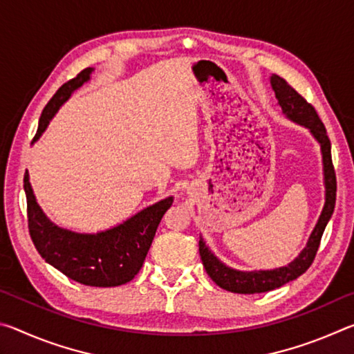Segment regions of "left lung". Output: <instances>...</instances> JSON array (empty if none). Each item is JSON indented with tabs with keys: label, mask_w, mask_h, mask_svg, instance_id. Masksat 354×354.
<instances>
[{
	"label": "left lung",
	"mask_w": 354,
	"mask_h": 354,
	"mask_svg": "<svg viewBox=\"0 0 354 354\" xmlns=\"http://www.w3.org/2000/svg\"><path fill=\"white\" fill-rule=\"evenodd\" d=\"M272 87L277 95V100L281 109L287 117L293 122H297L303 127L309 128L310 133L320 143L322 154H323V170H325V187H326V203L323 207V212L319 218V223L315 225L313 234L309 237L308 247L301 251L295 261L289 263L287 267L277 268V270H266V272H237L232 268L226 267L215 257L206 243L200 239V256L201 262L205 266V270L215 284L221 289L234 292V293H261L268 292L278 287L284 286L290 281L297 279L298 277L308 270L313 266L317 251L320 247V241L325 231L328 220L331 218L334 206H335V190H337V181H335V171L331 159V142L326 134L325 124L317 113L315 107L308 103L295 88L289 86V82L283 77L274 75L272 76Z\"/></svg>",
	"instance_id": "1"
}]
</instances>
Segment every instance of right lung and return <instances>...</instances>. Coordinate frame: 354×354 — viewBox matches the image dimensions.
Here are the masks:
<instances>
[{
  "mask_svg": "<svg viewBox=\"0 0 354 354\" xmlns=\"http://www.w3.org/2000/svg\"><path fill=\"white\" fill-rule=\"evenodd\" d=\"M91 73L92 68H84L53 95L40 115L34 142L46 129L50 120L68 100L71 92L81 87L91 77ZM23 183L28 205V230L39 254L65 277L93 287L127 284L139 273L151 247L156 230L173 203L170 196L143 209L112 230L98 234H77L53 225L46 218L34 198L28 171Z\"/></svg>",
  "mask_w": 354,
  "mask_h": 354,
  "instance_id": "right-lung-1",
  "label": "right lung"
}]
</instances>
